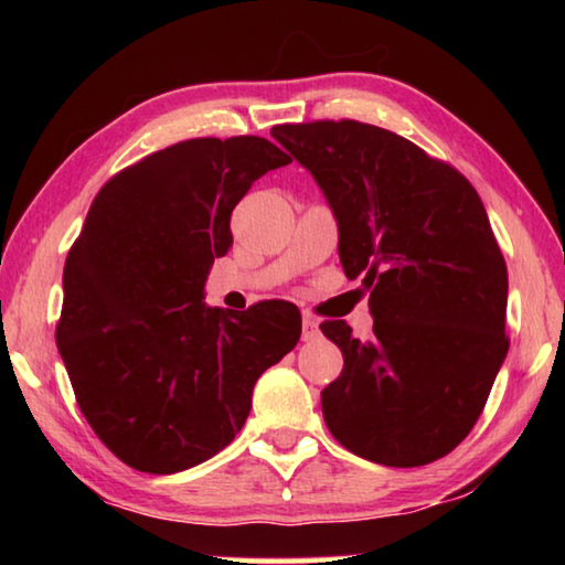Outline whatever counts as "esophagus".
I'll list each match as a JSON object with an SVG mask.
<instances>
[{
    "mask_svg": "<svg viewBox=\"0 0 565 565\" xmlns=\"http://www.w3.org/2000/svg\"><path fill=\"white\" fill-rule=\"evenodd\" d=\"M301 337H303V341H313L319 337V321L309 317V313H303V319H301Z\"/></svg>",
    "mask_w": 565,
    "mask_h": 565,
    "instance_id": "1",
    "label": "esophagus"
}]
</instances>
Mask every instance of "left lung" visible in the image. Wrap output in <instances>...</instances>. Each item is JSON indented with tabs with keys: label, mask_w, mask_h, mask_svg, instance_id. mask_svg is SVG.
Masks as SVG:
<instances>
[{
	"label": "left lung",
	"mask_w": 565,
	"mask_h": 565,
	"mask_svg": "<svg viewBox=\"0 0 565 565\" xmlns=\"http://www.w3.org/2000/svg\"><path fill=\"white\" fill-rule=\"evenodd\" d=\"M271 137L311 171L343 271L371 291V341L347 321L321 323L343 353L341 376L321 391L323 420L366 461L431 463L471 431L509 353V271L481 196L374 124H281Z\"/></svg>",
	"instance_id": "left-lung-1"
}]
</instances>
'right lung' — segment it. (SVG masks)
Masks as SVG:
<instances>
[{
    "label": "right lung",
    "mask_w": 565,
    "mask_h": 565,
    "mask_svg": "<svg viewBox=\"0 0 565 565\" xmlns=\"http://www.w3.org/2000/svg\"><path fill=\"white\" fill-rule=\"evenodd\" d=\"M289 154L262 137L189 139L119 171L64 264L56 349L76 404L124 463L177 473L246 424L254 384L301 337L289 301L204 303L232 212Z\"/></svg>",
    "instance_id": "add662e5"
}]
</instances>
